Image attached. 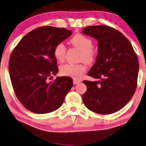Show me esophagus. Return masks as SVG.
Listing matches in <instances>:
<instances>
[{"instance_id": "esophagus-1", "label": "esophagus", "mask_w": 146, "mask_h": 146, "mask_svg": "<svg viewBox=\"0 0 146 146\" xmlns=\"http://www.w3.org/2000/svg\"><path fill=\"white\" fill-rule=\"evenodd\" d=\"M80 82V80H76V79H73V84L74 85H76L77 84H78V83Z\"/></svg>"}]
</instances>
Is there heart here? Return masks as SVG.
Here are the masks:
<instances>
[{
    "instance_id": "b5f03b06",
    "label": "heart",
    "mask_w": 146,
    "mask_h": 146,
    "mask_svg": "<svg viewBox=\"0 0 146 146\" xmlns=\"http://www.w3.org/2000/svg\"><path fill=\"white\" fill-rule=\"evenodd\" d=\"M71 43L81 51V60H84L87 63H91L94 61L96 56V51L92 48L93 42L92 40L82 34H76L71 39ZM66 51V48L63 43H58L54 49V54L56 59L61 62L63 61L65 58ZM86 70L87 66L84 64H65L60 68V72L64 76L79 79Z\"/></svg>"
}]
</instances>
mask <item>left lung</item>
<instances>
[{
	"label": "left lung",
	"mask_w": 146,
	"mask_h": 146,
	"mask_svg": "<svg viewBox=\"0 0 146 146\" xmlns=\"http://www.w3.org/2000/svg\"><path fill=\"white\" fill-rule=\"evenodd\" d=\"M82 33L98 41L96 61L87 75L98 81H83L87 91L82 96L88 110L108 115L123 108L135 92L139 61L130 41L106 25L90 26Z\"/></svg>",
	"instance_id": "1"
}]
</instances>
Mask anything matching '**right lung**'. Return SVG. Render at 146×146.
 Segmentation results:
<instances>
[{
  "mask_svg": "<svg viewBox=\"0 0 146 146\" xmlns=\"http://www.w3.org/2000/svg\"><path fill=\"white\" fill-rule=\"evenodd\" d=\"M71 34L64 28H36L24 36L11 54L9 73L14 92L31 112L45 114L58 110L73 87L68 76L48 80L59 71L54 47Z\"/></svg>",
  "mask_w": 146,
  "mask_h": 146,
  "instance_id": "add662e5",
  "label": "right lung"
}]
</instances>
